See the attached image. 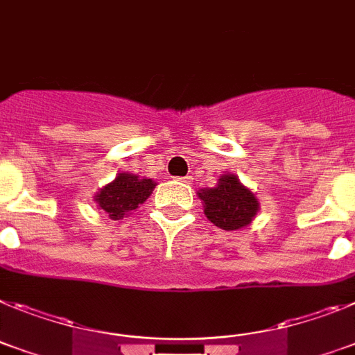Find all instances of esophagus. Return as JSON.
<instances>
[{"label":"esophagus","mask_w":355,"mask_h":355,"mask_svg":"<svg viewBox=\"0 0 355 355\" xmlns=\"http://www.w3.org/2000/svg\"><path fill=\"white\" fill-rule=\"evenodd\" d=\"M191 180H193V178H191V177H182L180 178V182H184V184H189Z\"/></svg>","instance_id":"1"}]
</instances>
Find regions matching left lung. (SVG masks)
<instances>
[{"label":"left lung","instance_id":"left-lung-1","mask_svg":"<svg viewBox=\"0 0 355 355\" xmlns=\"http://www.w3.org/2000/svg\"><path fill=\"white\" fill-rule=\"evenodd\" d=\"M196 195L207 220L223 230L246 229L261 209L254 191L229 171L218 178L214 187H203Z\"/></svg>","mask_w":355,"mask_h":355}]
</instances>
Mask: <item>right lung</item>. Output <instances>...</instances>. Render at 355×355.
<instances>
[{
    "label": "right lung",
    "mask_w": 355,
    "mask_h": 355,
    "mask_svg": "<svg viewBox=\"0 0 355 355\" xmlns=\"http://www.w3.org/2000/svg\"><path fill=\"white\" fill-rule=\"evenodd\" d=\"M155 186L152 178L121 171L112 182L98 189L94 203L110 220H123L150 198Z\"/></svg>",
    "instance_id": "right-lung-1"
}]
</instances>
